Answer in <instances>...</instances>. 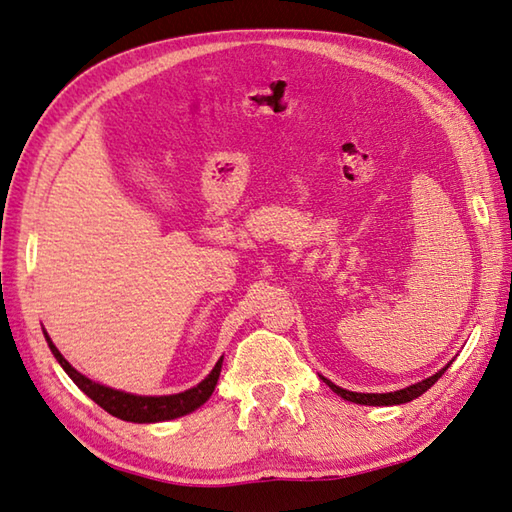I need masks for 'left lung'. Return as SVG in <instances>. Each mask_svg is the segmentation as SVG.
<instances>
[{
  "instance_id": "left-lung-1",
  "label": "left lung",
  "mask_w": 512,
  "mask_h": 512,
  "mask_svg": "<svg viewBox=\"0 0 512 512\" xmlns=\"http://www.w3.org/2000/svg\"><path fill=\"white\" fill-rule=\"evenodd\" d=\"M448 364H451V362H448ZM448 364L442 371H437L435 375H431V378H426V380L417 382V384H411V387L400 389V391H391V393H356V391H347V389L336 387V384L329 382L327 378H322V382L329 384V389L333 393H338L340 398L349 400V402L367 404V406H393V404H404V402H411L415 398H420L424 391H429L433 384L442 378V373L448 369Z\"/></svg>"
}]
</instances>
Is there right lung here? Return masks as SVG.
Returning a JSON list of instances; mask_svg holds the SVG:
<instances>
[{"label": "right lung", "instance_id": "obj_1", "mask_svg": "<svg viewBox=\"0 0 512 512\" xmlns=\"http://www.w3.org/2000/svg\"><path fill=\"white\" fill-rule=\"evenodd\" d=\"M44 336L48 340V347L52 351V356L57 358V362L64 367V371L70 375V380L77 384V387L88 395L90 400H95L103 411H108L110 415L119 417V420L125 422H137V424H150V422H165V420H174V417H181L196 411L198 406L205 404L210 400V395L214 393V387L218 382V375H221L223 367V358L216 362V367L212 373L207 375L203 382H198L194 389H187L183 393H174V395H132L125 391H117L110 387H103L99 382H92L86 375H81L72 364L61 356L59 349L52 344L48 338V333L44 331Z\"/></svg>", "mask_w": 512, "mask_h": 512}]
</instances>
